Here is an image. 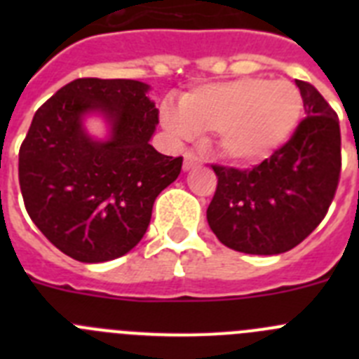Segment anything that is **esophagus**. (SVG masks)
<instances>
[{"label":"esophagus","mask_w":359,"mask_h":359,"mask_svg":"<svg viewBox=\"0 0 359 359\" xmlns=\"http://www.w3.org/2000/svg\"><path fill=\"white\" fill-rule=\"evenodd\" d=\"M199 165H201V160L196 156L194 152H187L185 160H183V169L190 170V169H194V167H199Z\"/></svg>","instance_id":"34e87169"}]
</instances>
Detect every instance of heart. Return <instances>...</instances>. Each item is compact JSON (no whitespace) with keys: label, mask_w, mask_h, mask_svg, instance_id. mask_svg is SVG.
I'll return each mask as SVG.
<instances>
[{"label":"heart","mask_w":359,"mask_h":359,"mask_svg":"<svg viewBox=\"0 0 359 359\" xmlns=\"http://www.w3.org/2000/svg\"><path fill=\"white\" fill-rule=\"evenodd\" d=\"M302 115V95L287 81L244 77L198 86L180 111L161 107V122L177 136L215 135L219 151L237 163H257L290 140Z\"/></svg>","instance_id":"obj_1"}]
</instances>
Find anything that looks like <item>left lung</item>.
I'll use <instances>...</instances> for the list:
<instances>
[{
	"mask_svg": "<svg viewBox=\"0 0 359 359\" xmlns=\"http://www.w3.org/2000/svg\"><path fill=\"white\" fill-rule=\"evenodd\" d=\"M306 118L253 169L212 165L217 189L207 210L221 243L250 255H277L315 230L334 199L341 170L340 123L315 86L297 81Z\"/></svg>",
	"mask_w": 359,
	"mask_h": 359,
	"instance_id": "left-lung-1",
	"label": "left lung"
}]
</instances>
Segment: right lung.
<instances>
[{
    "mask_svg": "<svg viewBox=\"0 0 359 359\" xmlns=\"http://www.w3.org/2000/svg\"><path fill=\"white\" fill-rule=\"evenodd\" d=\"M147 90L131 79H75L36 111L19 149L25 208L75 261H113L135 248L154 199L182 172V156L149 144L158 109ZM93 110L111 123L107 142L81 129V116Z\"/></svg>",
    "mask_w": 359,
    "mask_h": 359,
    "instance_id": "right-lung-1",
    "label": "right lung"
}]
</instances>
